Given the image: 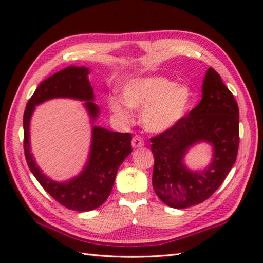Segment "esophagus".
<instances>
[{"label":"esophagus","instance_id":"34e87169","mask_svg":"<svg viewBox=\"0 0 263 263\" xmlns=\"http://www.w3.org/2000/svg\"><path fill=\"white\" fill-rule=\"evenodd\" d=\"M132 147L133 148H141L144 146V141H143V138L140 136H135L132 139Z\"/></svg>","mask_w":263,"mask_h":263}]
</instances>
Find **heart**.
I'll list each match as a JSON object with an SVG mask.
<instances>
[{
  "label": "heart",
  "instance_id": "obj_1",
  "mask_svg": "<svg viewBox=\"0 0 263 263\" xmlns=\"http://www.w3.org/2000/svg\"><path fill=\"white\" fill-rule=\"evenodd\" d=\"M122 97L110 95L107 105L117 119L126 122L131 108H142L140 121L150 132L171 130L185 117L193 103V92L185 85L161 76L139 77L122 86Z\"/></svg>",
  "mask_w": 263,
  "mask_h": 263
}]
</instances>
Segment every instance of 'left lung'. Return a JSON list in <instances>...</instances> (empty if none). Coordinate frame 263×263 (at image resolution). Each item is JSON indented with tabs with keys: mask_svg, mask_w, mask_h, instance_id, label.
I'll return each instance as SVG.
<instances>
[{
	"mask_svg": "<svg viewBox=\"0 0 263 263\" xmlns=\"http://www.w3.org/2000/svg\"><path fill=\"white\" fill-rule=\"evenodd\" d=\"M238 106L220 76L209 68L202 83V99L171 130L153 138L155 157L153 187L172 208L184 209L203 202L221 185L235 164L238 143ZM213 147L211 164L193 171L183 158L195 144Z\"/></svg>",
	"mask_w": 263,
	"mask_h": 263,
	"instance_id": "1",
	"label": "left lung"
}]
</instances>
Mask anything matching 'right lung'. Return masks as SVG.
Segmentation results:
<instances>
[{"mask_svg": "<svg viewBox=\"0 0 263 263\" xmlns=\"http://www.w3.org/2000/svg\"><path fill=\"white\" fill-rule=\"evenodd\" d=\"M86 66L70 65L47 78L27 103L24 114V148L27 164L39 184L65 208L90 211L102 205L111 192L119 167L132 153L130 133L113 132L95 124L99 107L93 103V88ZM54 98H70L85 101L84 107L93 124L88 159L83 171L63 182L52 180L42 173L30 150V120L35 106Z\"/></svg>", "mask_w": 263, "mask_h": 263, "instance_id": "1", "label": "right lung"}]
</instances>
